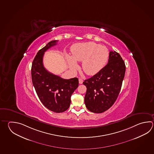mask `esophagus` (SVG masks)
Here are the masks:
<instances>
[{
  "instance_id": "1",
  "label": "esophagus",
  "mask_w": 154,
  "mask_h": 154,
  "mask_svg": "<svg viewBox=\"0 0 154 154\" xmlns=\"http://www.w3.org/2000/svg\"><path fill=\"white\" fill-rule=\"evenodd\" d=\"M83 80L82 79H79V84H82V83H83Z\"/></svg>"
}]
</instances>
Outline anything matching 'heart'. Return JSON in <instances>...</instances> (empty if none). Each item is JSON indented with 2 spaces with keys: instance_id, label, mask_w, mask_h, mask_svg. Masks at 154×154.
Returning a JSON list of instances; mask_svg holds the SVG:
<instances>
[{
  "instance_id": "1",
  "label": "heart",
  "mask_w": 154,
  "mask_h": 154,
  "mask_svg": "<svg viewBox=\"0 0 154 154\" xmlns=\"http://www.w3.org/2000/svg\"><path fill=\"white\" fill-rule=\"evenodd\" d=\"M71 56L66 58L73 69L77 67V61H82V69L89 75L99 73L105 66L108 59L109 52L105 46L93 42L78 43L71 48Z\"/></svg>"
}]
</instances>
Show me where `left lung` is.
Masks as SVG:
<instances>
[{
	"label": "left lung",
	"instance_id": "1",
	"mask_svg": "<svg viewBox=\"0 0 154 154\" xmlns=\"http://www.w3.org/2000/svg\"><path fill=\"white\" fill-rule=\"evenodd\" d=\"M125 63L116 51H110L108 64L99 73L85 79L84 102L88 109L95 113L108 110L116 101L125 76Z\"/></svg>",
	"mask_w": 154,
	"mask_h": 154
}]
</instances>
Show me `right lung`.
<instances>
[{
	"label": "right lung",
	"mask_w": 154,
	"mask_h": 154,
	"mask_svg": "<svg viewBox=\"0 0 154 154\" xmlns=\"http://www.w3.org/2000/svg\"><path fill=\"white\" fill-rule=\"evenodd\" d=\"M57 42L51 41L38 51L32 61L31 72L32 84L42 103L49 110L62 113L70 107L71 97L79 87V82L76 77L62 79L49 72L44 66V53Z\"/></svg>",
	"instance_id": "obj_1"
}]
</instances>
